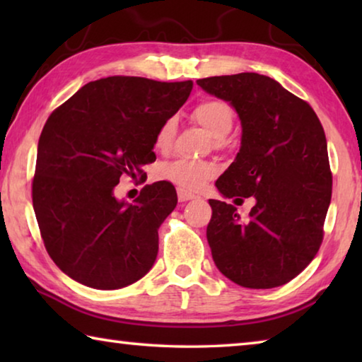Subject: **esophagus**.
<instances>
[{
    "instance_id": "esophagus-1",
    "label": "esophagus",
    "mask_w": 362,
    "mask_h": 362,
    "mask_svg": "<svg viewBox=\"0 0 362 362\" xmlns=\"http://www.w3.org/2000/svg\"><path fill=\"white\" fill-rule=\"evenodd\" d=\"M177 198H179V201L180 203H185V201H189V199H194L196 196L193 194V193H189V192H187V189H182V188H179L177 189Z\"/></svg>"
}]
</instances>
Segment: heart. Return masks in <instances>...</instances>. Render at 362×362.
I'll use <instances>...</instances> for the list:
<instances>
[{
  "mask_svg": "<svg viewBox=\"0 0 362 362\" xmlns=\"http://www.w3.org/2000/svg\"><path fill=\"white\" fill-rule=\"evenodd\" d=\"M193 119L216 139L218 145L228 136L235 122V115L228 103L223 100H204L193 110ZM175 118H169L159 126L155 137V146L159 151L169 150L175 136ZM218 169L209 161H189V159H175L173 163L163 164L158 170L159 179L173 182L182 189H199L217 175Z\"/></svg>",
  "mask_w": 362,
  "mask_h": 362,
  "instance_id": "obj_1",
  "label": "heart"
}]
</instances>
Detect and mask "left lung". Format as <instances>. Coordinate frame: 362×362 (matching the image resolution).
I'll return each instance as SVG.
<instances>
[{
    "label": "left lung",
    "instance_id": "1",
    "mask_svg": "<svg viewBox=\"0 0 362 362\" xmlns=\"http://www.w3.org/2000/svg\"><path fill=\"white\" fill-rule=\"evenodd\" d=\"M196 84L228 102L241 121V146L218 177L223 198L255 206L243 222L236 207L209 199L207 243L223 276L272 289L302 273L322 241L332 196L326 134L308 103L259 73L211 76Z\"/></svg>",
    "mask_w": 362,
    "mask_h": 362
}]
</instances>
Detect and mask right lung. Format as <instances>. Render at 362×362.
<instances>
[{
  "label": "right lung",
  "mask_w": 362,
  "mask_h": 362,
  "mask_svg": "<svg viewBox=\"0 0 362 362\" xmlns=\"http://www.w3.org/2000/svg\"><path fill=\"white\" fill-rule=\"evenodd\" d=\"M193 81L108 76L88 83L49 116L38 142L33 209L47 254L71 279L121 289L150 272L158 230L177 206L169 182L118 199L121 177H144L159 126L187 102Z\"/></svg>",
  "instance_id": "add662e5"
}]
</instances>
